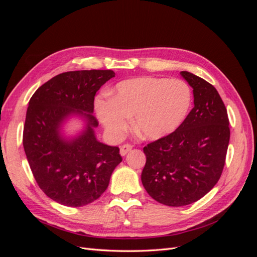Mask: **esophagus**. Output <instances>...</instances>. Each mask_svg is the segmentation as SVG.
Masks as SVG:
<instances>
[{
	"mask_svg": "<svg viewBox=\"0 0 257 257\" xmlns=\"http://www.w3.org/2000/svg\"><path fill=\"white\" fill-rule=\"evenodd\" d=\"M132 148H133V146L128 145V144L121 146V148H120V154L122 155V157H124V155H126L132 150Z\"/></svg>",
	"mask_w": 257,
	"mask_h": 257,
	"instance_id": "obj_1",
	"label": "esophagus"
}]
</instances>
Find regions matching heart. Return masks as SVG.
<instances>
[{
	"instance_id": "heart-1",
	"label": "heart",
	"mask_w": 257,
	"mask_h": 257,
	"mask_svg": "<svg viewBox=\"0 0 257 257\" xmlns=\"http://www.w3.org/2000/svg\"><path fill=\"white\" fill-rule=\"evenodd\" d=\"M109 102L98 99L96 113L107 133L119 138L134 117L136 134L146 141H159L181 125L192 105V91L180 79L138 77L119 82L110 91Z\"/></svg>"
}]
</instances>
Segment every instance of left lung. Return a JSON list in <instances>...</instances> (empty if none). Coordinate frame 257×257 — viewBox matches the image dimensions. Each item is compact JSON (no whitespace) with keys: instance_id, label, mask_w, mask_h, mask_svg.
<instances>
[{"instance_id":"8db88e82","label":"left lung","mask_w":257,"mask_h":257,"mask_svg":"<svg viewBox=\"0 0 257 257\" xmlns=\"http://www.w3.org/2000/svg\"><path fill=\"white\" fill-rule=\"evenodd\" d=\"M180 75L193 88L194 108L173 134L144 148L142 182L159 203L181 207L195 203L222 175L229 143V121L212 84L189 72Z\"/></svg>"}]
</instances>
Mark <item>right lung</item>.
<instances>
[{
	"instance_id": "add662e5",
	"label": "right lung",
	"mask_w": 257,
	"mask_h": 257,
	"mask_svg": "<svg viewBox=\"0 0 257 257\" xmlns=\"http://www.w3.org/2000/svg\"><path fill=\"white\" fill-rule=\"evenodd\" d=\"M114 75L96 69L62 73L30 99L23 148L38 186L61 205L81 207L96 200L122 162L118 147L96 139L93 115L96 92ZM74 116L84 121V128L68 138L63 126Z\"/></svg>"
}]
</instances>
